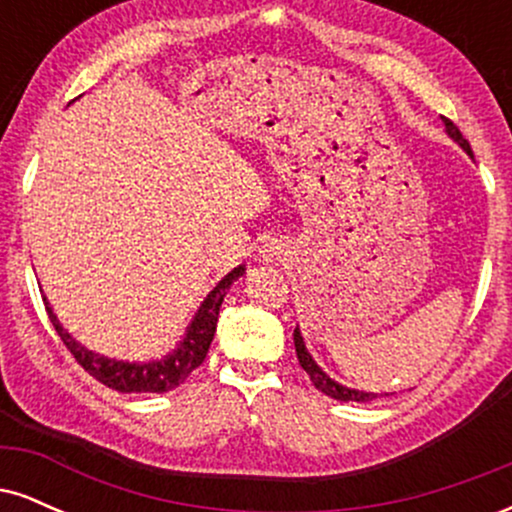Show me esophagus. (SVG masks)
<instances>
[{
  "label": "esophagus",
  "instance_id": "esophagus-1",
  "mask_svg": "<svg viewBox=\"0 0 512 512\" xmlns=\"http://www.w3.org/2000/svg\"><path fill=\"white\" fill-rule=\"evenodd\" d=\"M264 257H267V260H272V257H276V255H279V252H281V248H279V245H276V240H272V243H267V245H264Z\"/></svg>",
  "mask_w": 512,
  "mask_h": 512
}]
</instances>
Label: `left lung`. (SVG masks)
Segmentation results:
<instances>
[{
  "instance_id": "left-lung-1",
  "label": "left lung",
  "mask_w": 512,
  "mask_h": 512,
  "mask_svg": "<svg viewBox=\"0 0 512 512\" xmlns=\"http://www.w3.org/2000/svg\"><path fill=\"white\" fill-rule=\"evenodd\" d=\"M445 122V132H448V137L455 142L457 146H462L464 154L472 156V146H469L467 139L462 137V132L457 129L448 117H443ZM293 344H296V354H298V361H301V366L305 373L310 375V380H313V385L317 387L320 392H325L327 397L332 399H339V402H373L375 397H378V392H366V390H354V387H346L342 383H337V380L330 378V375L325 373L320 366L315 363V358L310 356V351L305 349V342H303V334L301 330H293ZM387 395V392H385Z\"/></svg>"
}]
</instances>
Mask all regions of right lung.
<instances>
[{"label":"right lung","instance_id":"add662e5","mask_svg":"<svg viewBox=\"0 0 512 512\" xmlns=\"http://www.w3.org/2000/svg\"><path fill=\"white\" fill-rule=\"evenodd\" d=\"M243 274L245 264H240L233 272L223 276L197 308L195 317H192V322L187 325L185 337L175 344V349L163 358H154V361L144 363L120 361V358H108L86 349L84 344L76 342L72 334L64 330L62 322L57 320L55 310L50 308L48 298H43V301L45 310H48L50 315V322L55 325L64 346L72 351V356L79 361V366H84V370H88V375H93L98 383L113 387L117 392H156V395H161V392L175 390V387L185 383L187 375L202 366V361L207 358L211 339H214L223 296L231 289L233 281H238Z\"/></svg>","mask_w":512,"mask_h":512}]
</instances>
